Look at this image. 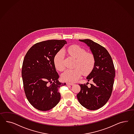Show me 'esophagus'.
Returning a JSON list of instances; mask_svg holds the SVG:
<instances>
[{
  "instance_id": "34e87169",
  "label": "esophagus",
  "mask_w": 134,
  "mask_h": 134,
  "mask_svg": "<svg viewBox=\"0 0 134 134\" xmlns=\"http://www.w3.org/2000/svg\"><path fill=\"white\" fill-rule=\"evenodd\" d=\"M66 85H73L74 84L73 83H72V82H67V83H66Z\"/></svg>"
}]
</instances>
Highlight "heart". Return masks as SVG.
<instances>
[{"label":"heart","mask_w":134,"mask_h":134,"mask_svg":"<svg viewBox=\"0 0 134 134\" xmlns=\"http://www.w3.org/2000/svg\"><path fill=\"white\" fill-rule=\"evenodd\" d=\"M63 52L76 58L75 68L67 69L62 74L61 78L63 81L75 82L81 77L82 73L86 76L92 72L95 62V58L92 53H86L85 49L77 45L71 46L65 49ZM54 64L57 70L61 71L64 70L63 53H58L55 56Z\"/></svg>","instance_id":"obj_1"}]
</instances>
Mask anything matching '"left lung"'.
I'll return each mask as SVG.
<instances>
[{
	"label": "left lung",
	"mask_w": 134,
	"mask_h": 134,
	"mask_svg": "<svg viewBox=\"0 0 134 134\" xmlns=\"http://www.w3.org/2000/svg\"><path fill=\"white\" fill-rule=\"evenodd\" d=\"M87 45L95 58L93 70L86 79L92 81L88 87L87 83L80 84L81 91L77 94L78 101L89 110L100 109L109 100L112 93L115 69L111 57L106 49L90 39L79 40ZM88 83V82H87Z\"/></svg>",
	"instance_id": "8db88e82"
}]
</instances>
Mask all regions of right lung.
I'll return each instance as SVG.
<instances>
[{
	"mask_svg": "<svg viewBox=\"0 0 134 134\" xmlns=\"http://www.w3.org/2000/svg\"><path fill=\"white\" fill-rule=\"evenodd\" d=\"M65 44L64 40L42 41L33 45L25 55L21 69L24 92L37 110H49L60 100L58 89L66 83L58 80L54 58Z\"/></svg>",
	"mask_w": 134,
	"mask_h": 134,
	"instance_id": "1",
	"label": "right lung"
}]
</instances>
